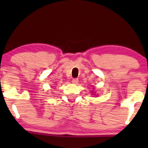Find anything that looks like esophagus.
<instances>
[{
    "label": "esophagus",
    "instance_id": "esophagus-1",
    "mask_svg": "<svg viewBox=\"0 0 148 148\" xmlns=\"http://www.w3.org/2000/svg\"><path fill=\"white\" fill-rule=\"evenodd\" d=\"M79 82V79L77 78H74L72 79V82L74 84H77Z\"/></svg>",
    "mask_w": 148,
    "mask_h": 148
}]
</instances>
